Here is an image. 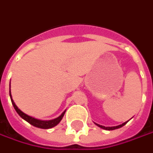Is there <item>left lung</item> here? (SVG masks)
<instances>
[{"instance_id": "obj_1", "label": "left lung", "mask_w": 153, "mask_h": 153, "mask_svg": "<svg viewBox=\"0 0 153 153\" xmlns=\"http://www.w3.org/2000/svg\"><path fill=\"white\" fill-rule=\"evenodd\" d=\"M128 122V121H127ZM127 122H125V123H123V124H121V125H118V126H116V127H104V126H102V125H99V124H97V123H94L97 127H101V128H102V129H104V130H107V131H111V130H115V129H118V128H120V127H123L124 125H126L127 123Z\"/></svg>"}]
</instances>
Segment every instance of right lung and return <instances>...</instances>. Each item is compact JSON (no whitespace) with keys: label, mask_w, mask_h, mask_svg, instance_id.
Here are the masks:
<instances>
[{"label":"right lung","mask_w":153,"mask_h":153,"mask_svg":"<svg viewBox=\"0 0 153 153\" xmlns=\"http://www.w3.org/2000/svg\"><path fill=\"white\" fill-rule=\"evenodd\" d=\"M10 100H11V102H12V105L14 107L16 111L18 113V115L22 117V119H24L25 121H26L27 123H29L30 125L34 126L36 127H38V128H42V129H49V128H51V127H56L57 124H58L62 119L63 116L65 114L66 111H64L62 114L59 116L58 117L56 118L52 119V120H48V121H45V120H39V119L35 118V117H32L30 116H28L26 113H24L22 111H21L18 108V107L16 105V103L14 102L13 99H12V97H11V93H10Z\"/></svg>","instance_id":"1"}]
</instances>
